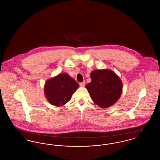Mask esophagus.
<instances>
[{"label":"esophagus","instance_id":"34e87169","mask_svg":"<svg viewBox=\"0 0 160 160\" xmlns=\"http://www.w3.org/2000/svg\"><path fill=\"white\" fill-rule=\"evenodd\" d=\"M84 85H85V83H84V82H82V83H80V86L81 87H84Z\"/></svg>","mask_w":160,"mask_h":160}]
</instances>
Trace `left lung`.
Returning <instances> with one entry per match:
<instances>
[{
  "label": "left lung",
  "mask_w": 160,
  "mask_h": 160,
  "mask_svg": "<svg viewBox=\"0 0 160 160\" xmlns=\"http://www.w3.org/2000/svg\"><path fill=\"white\" fill-rule=\"evenodd\" d=\"M91 82L86 85L93 102L99 107L112 106L120 98L122 81L113 71L108 69L93 70L91 73Z\"/></svg>",
  "instance_id": "1"
}]
</instances>
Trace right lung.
<instances>
[{"mask_svg":"<svg viewBox=\"0 0 160 160\" xmlns=\"http://www.w3.org/2000/svg\"><path fill=\"white\" fill-rule=\"evenodd\" d=\"M78 87L79 84L67 73H61L46 81L44 91L50 104L62 107L71 99Z\"/></svg>","mask_w":160,"mask_h":160,"instance_id":"add662e5","label":"right lung"}]
</instances>
